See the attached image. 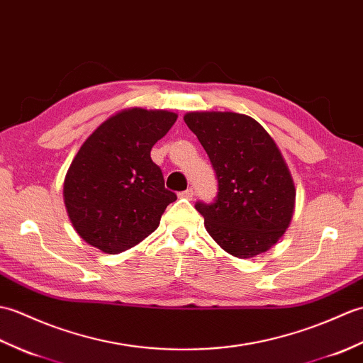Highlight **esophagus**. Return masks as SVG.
Here are the masks:
<instances>
[{"label":"esophagus","mask_w":363,"mask_h":363,"mask_svg":"<svg viewBox=\"0 0 363 363\" xmlns=\"http://www.w3.org/2000/svg\"><path fill=\"white\" fill-rule=\"evenodd\" d=\"M182 199H188V200H192V197H194V189L192 188H189V189H186V191H183V192H180L179 194Z\"/></svg>","instance_id":"obj_1"}]
</instances>
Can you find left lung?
<instances>
[{"label":"left lung","instance_id":"left-lung-1","mask_svg":"<svg viewBox=\"0 0 363 363\" xmlns=\"http://www.w3.org/2000/svg\"><path fill=\"white\" fill-rule=\"evenodd\" d=\"M216 171L213 203H196L217 245L240 259L275 245L291 225L295 184L286 160L267 130L235 111L184 115Z\"/></svg>","mask_w":363,"mask_h":363}]
</instances>
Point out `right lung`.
Instances as JSON below:
<instances>
[{"label": "right lung", "instance_id": "right-lung-1", "mask_svg": "<svg viewBox=\"0 0 363 363\" xmlns=\"http://www.w3.org/2000/svg\"><path fill=\"white\" fill-rule=\"evenodd\" d=\"M177 121L167 110H121L80 146L63 182V200L77 235L118 255L154 233L177 200L164 188L150 150Z\"/></svg>", "mask_w": 363, "mask_h": 363}]
</instances>
